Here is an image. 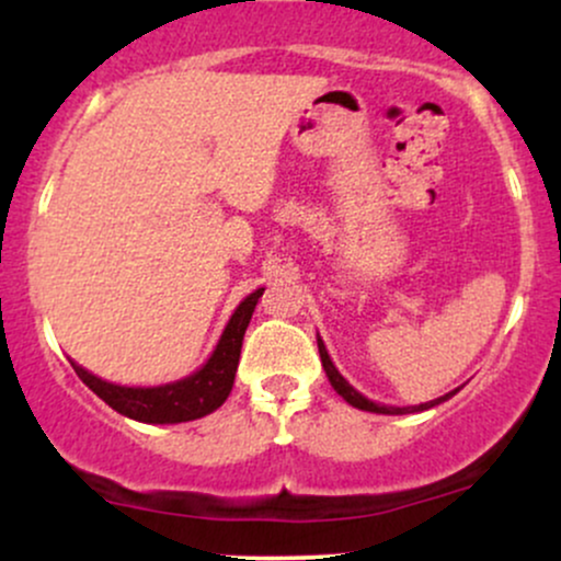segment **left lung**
<instances>
[{
  "mask_svg": "<svg viewBox=\"0 0 561 561\" xmlns=\"http://www.w3.org/2000/svg\"><path fill=\"white\" fill-rule=\"evenodd\" d=\"M319 356H321V366H324L327 377H330L332 388L337 390L340 396H343L347 403L356 405V409H362V411H375V414H414V411L433 409V405L443 403V401H448L450 396H456V390H454V392H446V396L435 398V401H430V403H420V405H382V403H375V401H369V398H364L362 392H358L356 388H351V385L345 382V377L340 375L337 369H334V364H332L330 353H327V347H324V343H321V337H319Z\"/></svg>",
  "mask_w": 561,
  "mask_h": 561,
  "instance_id": "left-lung-1",
  "label": "left lung"
}]
</instances>
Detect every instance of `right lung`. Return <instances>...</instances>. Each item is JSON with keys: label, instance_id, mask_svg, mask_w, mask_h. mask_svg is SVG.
Masks as SVG:
<instances>
[{"label": "right lung", "instance_id": "right-lung-1", "mask_svg": "<svg viewBox=\"0 0 561 561\" xmlns=\"http://www.w3.org/2000/svg\"><path fill=\"white\" fill-rule=\"evenodd\" d=\"M263 295V289H255L244 298L237 311L231 313L229 324L224 327L221 340L216 351L195 375L179 379V382L160 385V388H124V385L105 382V379L89 375L79 364H73L76 375L89 390L96 392L111 409L128 420L147 422V424H176L192 422L199 416L210 414L229 398L231 385H234L237 364H240L242 337L248 330L250 317L255 311V302Z\"/></svg>", "mask_w": 561, "mask_h": 561}]
</instances>
